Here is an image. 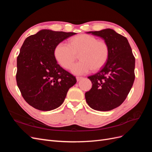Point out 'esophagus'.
Masks as SVG:
<instances>
[{
	"instance_id": "esophagus-1",
	"label": "esophagus",
	"mask_w": 152,
	"mask_h": 152,
	"mask_svg": "<svg viewBox=\"0 0 152 152\" xmlns=\"http://www.w3.org/2000/svg\"><path fill=\"white\" fill-rule=\"evenodd\" d=\"M76 79H77V82H78V81L82 79V77H77Z\"/></svg>"
}]
</instances>
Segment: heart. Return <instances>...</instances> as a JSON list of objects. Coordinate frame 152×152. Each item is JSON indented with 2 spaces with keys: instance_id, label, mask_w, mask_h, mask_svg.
Here are the masks:
<instances>
[{
  "instance_id": "1",
  "label": "heart",
  "mask_w": 152,
  "mask_h": 152,
  "mask_svg": "<svg viewBox=\"0 0 152 152\" xmlns=\"http://www.w3.org/2000/svg\"><path fill=\"white\" fill-rule=\"evenodd\" d=\"M110 49L103 40H98L88 34H80L72 38L69 44L61 42L54 50L57 62L65 69H70L79 54L81 60L72 68L75 75H84L90 72L98 70L107 63Z\"/></svg>"
}]
</instances>
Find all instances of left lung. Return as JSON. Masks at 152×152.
<instances>
[{
    "instance_id": "obj_1",
    "label": "left lung",
    "mask_w": 152,
    "mask_h": 152,
    "mask_svg": "<svg viewBox=\"0 0 152 152\" xmlns=\"http://www.w3.org/2000/svg\"><path fill=\"white\" fill-rule=\"evenodd\" d=\"M100 37L109 46L107 63L96 74L88 77L93 86L86 93L87 103L98 111L119 107L127 98L135 79V58L125 37L112 29L89 31Z\"/></svg>"
}]
</instances>
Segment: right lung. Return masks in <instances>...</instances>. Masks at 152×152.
<instances>
[{
  "mask_svg": "<svg viewBox=\"0 0 152 152\" xmlns=\"http://www.w3.org/2000/svg\"><path fill=\"white\" fill-rule=\"evenodd\" d=\"M74 32L42 30L27 37L17 58V85L30 106L49 111L64 102L75 77L59 66L54 56L56 45Z\"/></svg>",
  "mask_w": 152,
  "mask_h": 152,
  "instance_id": "add662e5",
  "label": "right lung"
}]
</instances>
